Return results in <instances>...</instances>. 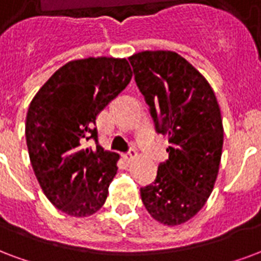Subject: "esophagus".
<instances>
[{"label":"esophagus","instance_id":"1","mask_svg":"<svg viewBox=\"0 0 261 261\" xmlns=\"http://www.w3.org/2000/svg\"><path fill=\"white\" fill-rule=\"evenodd\" d=\"M136 156H138V151H136L135 148H132L130 151L125 154V160H126V161H132V160H135Z\"/></svg>","mask_w":261,"mask_h":261}]
</instances>
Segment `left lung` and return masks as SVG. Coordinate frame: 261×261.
<instances>
[{
	"mask_svg": "<svg viewBox=\"0 0 261 261\" xmlns=\"http://www.w3.org/2000/svg\"><path fill=\"white\" fill-rule=\"evenodd\" d=\"M129 62L156 133L170 143L155 180L140 189L142 201L155 220L177 226L202 209L216 181L224 135L220 107L202 74L176 52L144 50Z\"/></svg>",
	"mask_w": 261,
	"mask_h": 261,
	"instance_id": "1",
	"label": "left lung"
}]
</instances>
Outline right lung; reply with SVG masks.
<instances>
[{
    "mask_svg": "<svg viewBox=\"0 0 261 261\" xmlns=\"http://www.w3.org/2000/svg\"><path fill=\"white\" fill-rule=\"evenodd\" d=\"M130 78L126 59L72 60L31 100L26 117L31 165L46 198L70 216H91L106 202L119 156L99 144L96 118ZM88 140L96 147H86Z\"/></svg>",
    "mask_w": 261,
    "mask_h": 261,
    "instance_id": "1",
    "label": "right lung"
}]
</instances>
